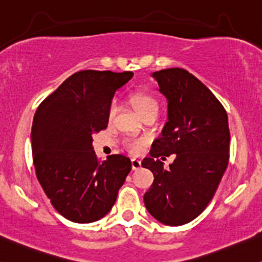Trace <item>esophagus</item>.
Wrapping results in <instances>:
<instances>
[{"label":"esophagus","mask_w":262,"mask_h":262,"mask_svg":"<svg viewBox=\"0 0 262 262\" xmlns=\"http://www.w3.org/2000/svg\"><path fill=\"white\" fill-rule=\"evenodd\" d=\"M131 166H132V169H134V170L140 169L141 168V161L137 160V158H132Z\"/></svg>","instance_id":"34e87169"}]
</instances>
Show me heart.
<instances>
[{"mask_svg":"<svg viewBox=\"0 0 262 262\" xmlns=\"http://www.w3.org/2000/svg\"><path fill=\"white\" fill-rule=\"evenodd\" d=\"M131 102L132 105H134L135 110L137 111V114H139L141 117L145 116L146 114L149 113V111H154V110L158 111L157 101H156L155 98H152L151 95H148V94L135 93L134 95L131 96ZM116 110H117L116 102L113 101L107 110L108 119L110 120L113 119L114 115H115ZM128 148H130L132 152H139L141 148V142H139V141H134V142H131L130 145H128Z\"/></svg>","mask_w":262,"mask_h":262,"instance_id":"heart-1","label":"heart"}]
</instances>
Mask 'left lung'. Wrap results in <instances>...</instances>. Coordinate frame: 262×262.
<instances>
[{
  "label": "left lung",
  "mask_w": 262,
  "mask_h": 262,
  "mask_svg": "<svg viewBox=\"0 0 262 262\" xmlns=\"http://www.w3.org/2000/svg\"><path fill=\"white\" fill-rule=\"evenodd\" d=\"M167 99V122L142 167L155 181L143 195L146 209L164 225L195 219L209 204L229 162L228 115L213 93L181 68L151 74ZM176 154L170 168L158 157ZM164 159V158H162Z\"/></svg>",
  "instance_id": "8db88e82"
}]
</instances>
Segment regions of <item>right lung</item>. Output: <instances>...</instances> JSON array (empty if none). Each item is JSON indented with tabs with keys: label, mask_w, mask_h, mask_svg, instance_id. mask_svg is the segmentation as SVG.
<instances>
[{
	"label": "right lung",
	"mask_w": 262,
	"mask_h": 262,
	"mask_svg": "<svg viewBox=\"0 0 262 262\" xmlns=\"http://www.w3.org/2000/svg\"><path fill=\"white\" fill-rule=\"evenodd\" d=\"M132 76V72L81 70L37 108L31 132L37 178L55 210L70 222L104 218L130 173L126 156L99 162L93 135L106 128L111 100Z\"/></svg>",
	"instance_id": "1"
}]
</instances>
